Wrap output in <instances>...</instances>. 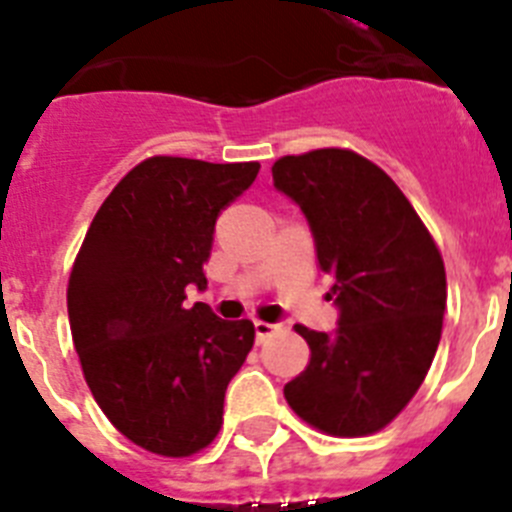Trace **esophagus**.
Returning a JSON list of instances; mask_svg holds the SVG:
<instances>
[{
  "instance_id": "34e87169",
  "label": "esophagus",
  "mask_w": 512,
  "mask_h": 512,
  "mask_svg": "<svg viewBox=\"0 0 512 512\" xmlns=\"http://www.w3.org/2000/svg\"><path fill=\"white\" fill-rule=\"evenodd\" d=\"M253 328H256V341L264 343L266 338H271V336H274V333H277L279 325L266 323V320H256V323H253Z\"/></svg>"
}]
</instances>
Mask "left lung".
<instances>
[{
	"mask_svg": "<svg viewBox=\"0 0 512 512\" xmlns=\"http://www.w3.org/2000/svg\"><path fill=\"white\" fill-rule=\"evenodd\" d=\"M271 174L305 212L341 310L330 336L295 325L310 361L284 397L320 433L372 436L405 410L436 356L446 310L441 251L400 187L356 151L282 156Z\"/></svg>",
	"mask_w": 512,
	"mask_h": 512,
	"instance_id": "1",
	"label": "left lung"
}]
</instances>
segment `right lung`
Wrapping results in <instances>:
<instances>
[{
    "label": "right lung",
    "instance_id": "1",
    "mask_svg": "<svg viewBox=\"0 0 512 512\" xmlns=\"http://www.w3.org/2000/svg\"><path fill=\"white\" fill-rule=\"evenodd\" d=\"M259 161L151 156L94 215L69 277V323L94 400L125 438L182 459L223 425L228 382L253 346L251 320H220L189 287H207L217 215Z\"/></svg>",
    "mask_w": 512,
    "mask_h": 512
}]
</instances>
